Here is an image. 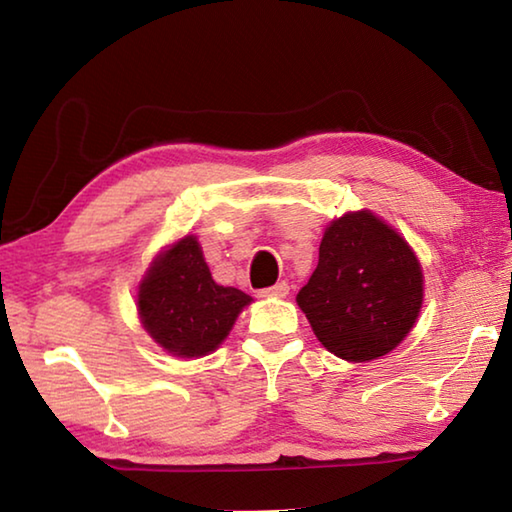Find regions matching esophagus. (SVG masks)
Instances as JSON below:
<instances>
[{
  "instance_id": "1",
  "label": "esophagus",
  "mask_w": 512,
  "mask_h": 512,
  "mask_svg": "<svg viewBox=\"0 0 512 512\" xmlns=\"http://www.w3.org/2000/svg\"><path fill=\"white\" fill-rule=\"evenodd\" d=\"M264 298H287L289 296V284L287 282H277L273 287H268L262 291Z\"/></svg>"
}]
</instances>
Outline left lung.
Wrapping results in <instances>:
<instances>
[{
	"label": "left lung",
	"mask_w": 512,
	"mask_h": 512,
	"mask_svg": "<svg viewBox=\"0 0 512 512\" xmlns=\"http://www.w3.org/2000/svg\"><path fill=\"white\" fill-rule=\"evenodd\" d=\"M422 298L424 275L413 248L377 214L359 210L327 225L316 271L296 302L325 350L363 363L409 336Z\"/></svg>",
	"instance_id": "1"
}]
</instances>
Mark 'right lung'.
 Here are the masks:
<instances>
[{"label":"right lung","mask_w":512,"mask_h":512,"mask_svg":"<svg viewBox=\"0 0 512 512\" xmlns=\"http://www.w3.org/2000/svg\"><path fill=\"white\" fill-rule=\"evenodd\" d=\"M250 302L248 293L212 280L196 235L164 246L137 287V314L146 334L180 359L212 354Z\"/></svg>","instance_id":"1"}]
</instances>
